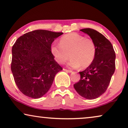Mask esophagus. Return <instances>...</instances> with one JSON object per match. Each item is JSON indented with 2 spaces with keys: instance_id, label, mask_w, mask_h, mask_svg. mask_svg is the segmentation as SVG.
<instances>
[{
  "instance_id": "esophagus-1",
  "label": "esophagus",
  "mask_w": 128,
  "mask_h": 128,
  "mask_svg": "<svg viewBox=\"0 0 128 128\" xmlns=\"http://www.w3.org/2000/svg\"><path fill=\"white\" fill-rule=\"evenodd\" d=\"M64 70L66 71V72H69V73H72V71L70 70H68V69H64Z\"/></svg>"
}]
</instances>
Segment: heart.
I'll list each match as a JSON object with an SVG mask.
<instances>
[{
  "instance_id": "b5f03b06",
  "label": "heart",
  "mask_w": 128,
  "mask_h": 128,
  "mask_svg": "<svg viewBox=\"0 0 128 128\" xmlns=\"http://www.w3.org/2000/svg\"><path fill=\"white\" fill-rule=\"evenodd\" d=\"M50 51L56 62L64 64L69 57L68 64L72 68L84 69L90 66L96 54V46L90 38L77 33H70L61 37L59 44L54 42Z\"/></svg>"
}]
</instances>
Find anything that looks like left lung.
Returning <instances> with one entry per match:
<instances>
[{
	"mask_svg": "<svg viewBox=\"0 0 128 128\" xmlns=\"http://www.w3.org/2000/svg\"><path fill=\"white\" fill-rule=\"evenodd\" d=\"M80 31L90 36L96 46L94 60L79 72L80 79L74 88L81 96L94 99L105 92L115 70V52L110 41L95 30L86 28Z\"/></svg>",
	"mask_w": 128,
	"mask_h": 128,
	"instance_id": "1",
	"label": "left lung"
}]
</instances>
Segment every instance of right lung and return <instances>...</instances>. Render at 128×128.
I'll return each mask as SVG.
<instances>
[{
	"label": "right lung",
	"mask_w": 128,
	"mask_h": 128,
	"mask_svg": "<svg viewBox=\"0 0 128 128\" xmlns=\"http://www.w3.org/2000/svg\"><path fill=\"white\" fill-rule=\"evenodd\" d=\"M62 34L36 30L21 36L13 44L11 70L24 95L34 99L43 96L50 88L56 74L62 70L50 51L52 42Z\"/></svg>",
	"instance_id": "right-lung-1"
}]
</instances>
